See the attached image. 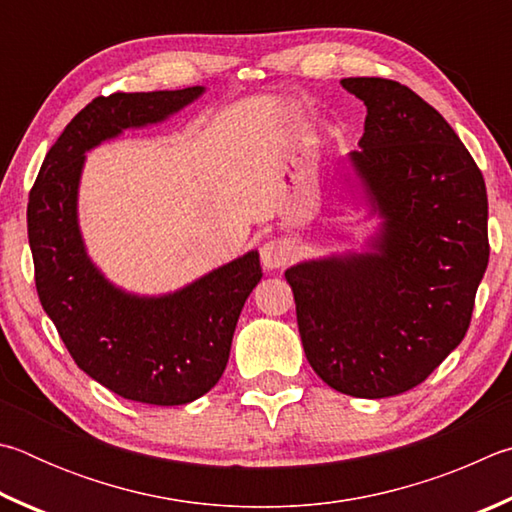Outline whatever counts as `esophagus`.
Listing matches in <instances>:
<instances>
[{
	"instance_id": "obj_1",
	"label": "esophagus",
	"mask_w": 512,
	"mask_h": 512,
	"mask_svg": "<svg viewBox=\"0 0 512 512\" xmlns=\"http://www.w3.org/2000/svg\"><path fill=\"white\" fill-rule=\"evenodd\" d=\"M292 258V247L285 240H267L261 247V263L265 270H279Z\"/></svg>"
}]
</instances>
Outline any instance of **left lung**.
I'll return each instance as SVG.
<instances>
[{
    "mask_svg": "<svg viewBox=\"0 0 512 512\" xmlns=\"http://www.w3.org/2000/svg\"><path fill=\"white\" fill-rule=\"evenodd\" d=\"M366 105L351 164L382 218L362 254L285 272L303 351L328 387L389 398L463 342L486 274L488 195L468 148L432 105L387 78H344Z\"/></svg>",
    "mask_w": 512,
    "mask_h": 512,
    "instance_id": "obj_1",
    "label": "left lung"
}]
</instances>
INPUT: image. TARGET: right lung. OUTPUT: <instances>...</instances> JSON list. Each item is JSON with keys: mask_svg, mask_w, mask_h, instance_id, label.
Listing matches in <instances>:
<instances>
[{"mask_svg": "<svg viewBox=\"0 0 512 512\" xmlns=\"http://www.w3.org/2000/svg\"><path fill=\"white\" fill-rule=\"evenodd\" d=\"M202 92L94 98L47 152L26 209L35 288L69 355L116 396L146 405H186L218 384L240 310L263 276L258 251L164 297L128 294L89 261L78 229V182L87 150L125 128L164 121Z\"/></svg>", "mask_w": 512, "mask_h": 512, "instance_id": "right-lung-1", "label": "right lung"}]
</instances>
